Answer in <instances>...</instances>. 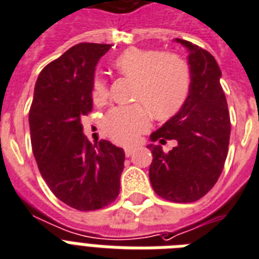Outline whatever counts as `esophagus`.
I'll return each mask as SVG.
<instances>
[{
	"mask_svg": "<svg viewBox=\"0 0 259 259\" xmlns=\"http://www.w3.org/2000/svg\"><path fill=\"white\" fill-rule=\"evenodd\" d=\"M132 152H134V148H132V147H125V148H124V154H125V156H131Z\"/></svg>",
	"mask_w": 259,
	"mask_h": 259,
	"instance_id": "1",
	"label": "esophagus"
}]
</instances>
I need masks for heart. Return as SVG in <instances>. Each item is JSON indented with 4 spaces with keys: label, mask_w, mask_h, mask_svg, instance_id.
I'll use <instances>...</instances> for the list:
<instances>
[{
    "label": "heart",
    "mask_w": 259,
    "mask_h": 259,
    "mask_svg": "<svg viewBox=\"0 0 259 259\" xmlns=\"http://www.w3.org/2000/svg\"><path fill=\"white\" fill-rule=\"evenodd\" d=\"M115 68L128 78L136 80L132 100L140 103L111 109L103 120V128L112 140L130 144L150 127V109L156 117L175 115L190 94L191 77L187 64L177 55L156 49L128 48L115 59ZM108 82L96 76L92 82V99L101 104L108 99Z\"/></svg>",
    "instance_id": "b5f03b06"
}]
</instances>
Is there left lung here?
Masks as SVG:
<instances>
[{
    "mask_svg": "<svg viewBox=\"0 0 259 259\" xmlns=\"http://www.w3.org/2000/svg\"><path fill=\"white\" fill-rule=\"evenodd\" d=\"M177 41L190 51V94L181 111L151 135L152 142L164 144L175 139L178 144L169 152L151 144L150 181L163 199L190 203L218 182L226 162L231 124L219 82L222 72L214 56L190 41Z\"/></svg>",
    "mask_w": 259,
    "mask_h": 259,
    "instance_id": "1",
    "label": "left lung"
}]
</instances>
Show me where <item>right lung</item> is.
I'll return each instance as SVG.
<instances>
[{
	"label": "right lung",
	"mask_w": 259,
	"mask_h": 259,
	"mask_svg": "<svg viewBox=\"0 0 259 259\" xmlns=\"http://www.w3.org/2000/svg\"><path fill=\"white\" fill-rule=\"evenodd\" d=\"M109 44L80 42L40 72L29 109L32 150L41 177L78 211L107 207L120 191L124 151L107 140L91 144L81 117L92 111L95 67Z\"/></svg>",
	"instance_id": "add662e5"
}]
</instances>
